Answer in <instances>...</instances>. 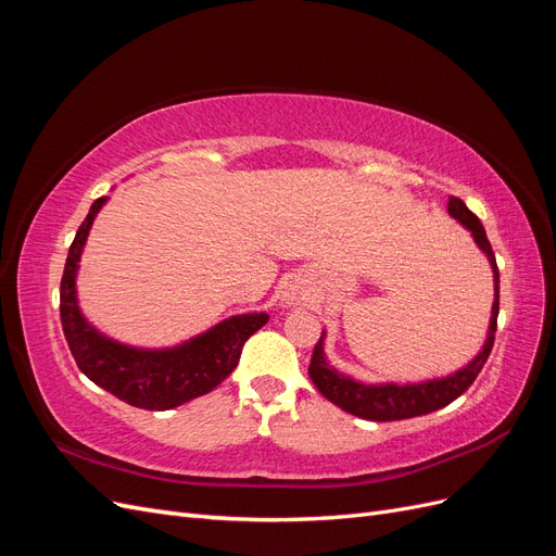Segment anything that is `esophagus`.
<instances>
[{"label": "esophagus", "instance_id": "1", "mask_svg": "<svg viewBox=\"0 0 556 556\" xmlns=\"http://www.w3.org/2000/svg\"><path fill=\"white\" fill-rule=\"evenodd\" d=\"M306 299H308V285L304 278H290L282 285L280 301L285 306H299V304H304Z\"/></svg>", "mask_w": 556, "mask_h": 556}]
</instances>
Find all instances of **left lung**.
I'll return each instance as SVG.
<instances>
[{
    "mask_svg": "<svg viewBox=\"0 0 556 556\" xmlns=\"http://www.w3.org/2000/svg\"><path fill=\"white\" fill-rule=\"evenodd\" d=\"M447 213L457 220L464 229L470 231L476 245L482 250L494 274V304H492V317L490 327H486V339L480 348L478 355L464 364L459 371H454L443 378H431L422 382H362L348 374H341L339 368H333L325 355V339L327 333L323 331L319 341L315 345L313 359L308 366V376L315 382V387L323 396H327L331 403H336L341 410L362 417L374 419V422H392V419H408L433 413L439 408H445L457 396H462L490 357L496 333V317H498V266L492 252L490 241L478 217L466 208V204L457 197H450Z\"/></svg>",
    "mask_w": 556,
    "mask_h": 556,
    "instance_id": "1",
    "label": "left lung"
}]
</instances>
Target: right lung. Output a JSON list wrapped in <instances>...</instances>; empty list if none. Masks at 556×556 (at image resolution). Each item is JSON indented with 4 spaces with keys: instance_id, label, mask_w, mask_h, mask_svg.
Listing matches in <instances>:
<instances>
[{
    "instance_id": "add662e5",
    "label": "right lung",
    "mask_w": 556,
    "mask_h": 556,
    "mask_svg": "<svg viewBox=\"0 0 556 556\" xmlns=\"http://www.w3.org/2000/svg\"><path fill=\"white\" fill-rule=\"evenodd\" d=\"M109 197H99L76 231L60 285V317L78 368L94 384L134 408L172 410L215 390L239 364L243 343L268 323L266 313L231 315L211 329L172 348H137L99 331L78 306L76 278L83 248L97 213Z\"/></svg>"
}]
</instances>
